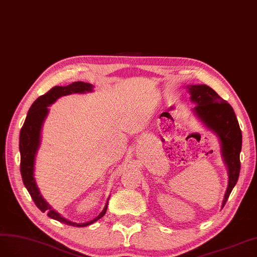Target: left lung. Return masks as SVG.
I'll use <instances>...</instances> for the list:
<instances>
[{"mask_svg":"<svg viewBox=\"0 0 257 257\" xmlns=\"http://www.w3.org/2000/svg\"><path fill=\"white\" fill-rule=\"evenodd\" d=\"M190 100L195 104L193 114L219 139L222 160L226 165L228 184L222 202L224 207L231 190L237 184L240 172V152L242 135L233 107L205 84L188 85Z\"/></svg>","mask_w":257,"mask_h":257,"instance_id":"left-lung-1","label":"left lung"}]
</instances>
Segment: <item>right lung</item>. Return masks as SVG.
Segmentation results:
<instances>
[{"instance_id": "obj_1", "label": "right lung", "mask_w": 257, "mask_h": 257, "mask_svg": "<svg viewBox=\"0 0 257 257\" xmlns=\"http://www.w3.org/2000/svg\"><path fill=\"white\" fill-rule=\"evenodd\" d=\"M93 88L94 86L92 84L84 83V82H81V81L73 82V83L67 86L52 87L47 94L38 97L36 100L33 102L28 112L26 121H24L23 126L21 128L20 137H19L21 176H22L23 184L26 186L31 197L33 198V201H34V203L41 211L48 212V217H50L53 220L65 223V224L67 225L77 226V227H84V226L90 225L93 224L94 222L102 218L106 212L110 196L107 197L103 210L93 220L87 221L85 223H76V222L65 219L48 204V202L45 200L44 196L41 195L39 191V188L36 184V179L34 177L35 176L34 174L35 158L40 147L41 130H43L44 122L49 114L48 106H50L62 96H67L71 94L92 93Z\"/></svg>"}]
</instances>
